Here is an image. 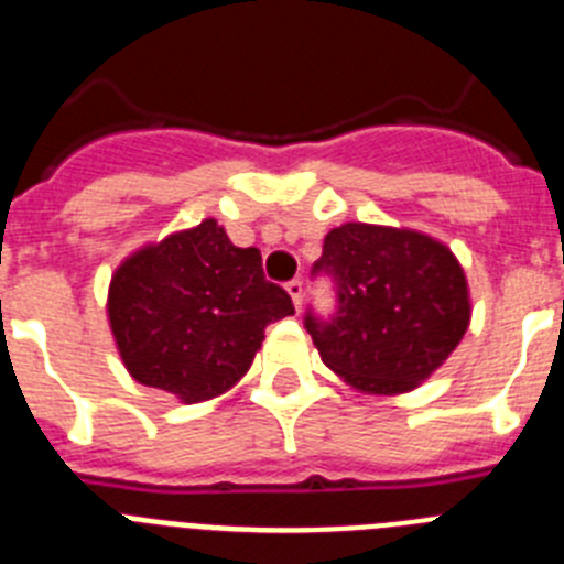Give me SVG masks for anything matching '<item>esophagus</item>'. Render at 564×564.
I'll return each instance as SVG.
<instances>
[{
  "mask_svg": "<svg viewBox=\"0 0 564 564\" xmlns=\"http://www.w3.org/2000/svg\"><path fill=\"white\" fill-rule=\"evenodd\" d=\"M285 288L293 299V307H296V311H302V296H305V288H302V282H299V279H293V282H288Z\"/></svg>",
  "mask_w": 564,
  "mask_h": 564,
  "instance_id": "esophagus-1",
  "label": "esophagus"
}]
</instances>
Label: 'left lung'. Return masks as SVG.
Returning <instances> with one entry per match:
<instances>
[{
    "label": "left lung",
    "instance_id": "1",
    "mask_svg": "<svg viewBox=\"0 0 564 564\" xmlns=\"http://www.w3.org/2000/svg\"><path fill=\"white\" fill-rule=\"evenodd\" d=\"M313 273H330L338 311L330 322L307 313V333L322 361L367 395L421 387L471 322L463 265L415 228L344 223L325 237Z\"/></svg>",
    "mask_w": 564,
    "mask_h": 564
}]
</instances>
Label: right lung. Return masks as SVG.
Wrapping results in <instances>:
<instances>
[{
  "label": "right lung",
  "mask_w": 564,
  "mask_h": 564,
  "mask_svg": "<svg viewBox=\"0 0 564 564\" xmlns=\"http://www.w3.org/2000/svg\"><path fill=\"white\" fill-rule=\"evenodd\" d=\"M291 313V296L268 282L257 248L234 246L214 217L129 253L107 293L129 376L181 403L231 390L251 370L265 327Z\"/></svg>",
  "instance_id": "obj_1"
}]
</instances>
